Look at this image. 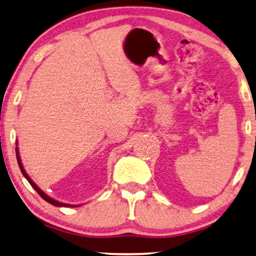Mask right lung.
Wrapping results in <instances>:
<instances>
[{"label": "right lung", "instance_id": "add662e5", "mask_svg": "<svg viewBox=\"0 0 256 256\" xmlns=\"http://www.w3.org/2000/svg\"><path fill=\"white\" fill-rule=\"evenodd\" d=\"M16 159H18V167H20V170H21V172H22V174H24V178L27 179L28 180V182H30V184L32 185V188H34V190H36L38 194H39L40 196H41V198H42V200H45L46 202H48L50 204H52V205H56V206H68V208H74V206H78V205H72V204H65V203H62V202H58V200H53V198H51L50 197V196H47L45 192H44L42 190H40L39 188H38V185L36 184V182H34L33 180H32V179L30 178V176L27 174L26 173V171H24V166H22V162H21V159H20V156H18V148L16 147Z\"/></svg>", "mask_w": 256, "mask_h": 256}]
</instances>
